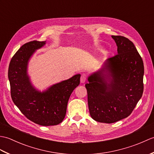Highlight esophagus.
I'll return each instance as SVG.
<instances>
[{
	"label": "esophagus",
	"instance_id": "esophagus-1",
	"mask_svg": "<svg viewBox=\"0 0 154 154\" xmlns=\"http://www.w3.org/2000/svg\"><path fill=\"white\" fill-rule=\"evenodd\" d=\"M87 80V75L86 74H82L81 76V83H84Z\"/></svg>",
	"mask_w": 154,
	"mask_h": 154
}]
</instances>
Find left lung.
I'll use <instances>...</instances> for the list:
<instances>
[{
    "instance_id": "left-lung-1",
    "label": "left lung",
    "mask_w": 154,
    "mask_h": 154,
    "mask_svg": "<svg viewBox=\"0 0 154 154\" xmlns=\"http://www.w3.org/2000/svg\"><path fill=\"white\" fill-rule=\"evenodd\" d=\"M112 38L118 54L108 59L104 67L91 75L85 85L91 116L109 124L132 112L142 96L144 73L142 57L133 42L122 35Z\"/></svg>"
}]
</instances>
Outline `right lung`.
<instances>
[{
	"label": "right lung",
	"mask_w": 154,
	"mask_h": 154,
	"mask_svg": "<svg viewBox=\"0 0 154 154\" xmlns=\"http://www.w3.org/2000/svg\"><path fill=\"white\" fill-rule=\"evenodd\" d=\"M45 44V41L34 40L22 45L10 62L8 76L16 106L28 119L48 126L57 125L64 119L69 99L79 85L81 75L54 85L45 92L35 90L26 73L28 61L35 50Z\"/></svg>",
	"instance_id": "obj_1"
}]
</instances>
